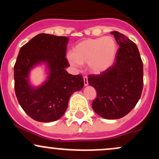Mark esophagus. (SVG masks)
<instances>
[{"label": "esophagus", "mask_w": 159, "mask_h": 159, "mask_svg": "<svg viewBox=\"0 0 159 159\" xmlns=\"http://www.w3.org/2000/svg\"><path fill=\"white\" fill-rule=\"evenodd\" d=\"M84 86L88 85V78H87V76L84 77Z\"/></svg>", "instance_id": "esophagus-1"}]
</instances>
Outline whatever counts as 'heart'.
Returning <instances> with one entry per match:
<instances>
[{
    "label": "heart",
    "instance_id": "heart-1",
    "mask_svg": "<svg viewBox=\"0 0 159 159\" xmlns=\"http://www.w3.org/2000/svg\"><path fill=\"white\" fill-rule=\"evenodd\" d=\"M117 54V45L111 36L81 41L68 56L69 63L75 67L87 63L92 73L99 75L106 72L114 65Z\"/></svg>",
    "mask_w": 159,
    "mask_h": 159
}]
</instances>
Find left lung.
Instances as JSON below:
<instances>
[{
	"instance_id": "left-lung-1",
	"label": "left lung",
	"mask_w": 159,
	"mask_h": 159,
	"mask_svg": "<svg viewBox=\"0 0 159 159\" xmlns=\"http://www.w3.org/2000/svg\"><path fill=\"white\" fill-rule=\"evenodd\" d=\"M119 45L115 63L103 73L88 76L97 96L95 112L107 120L123 117L134 108L143 90V62L136 44L120 32H111Z\"/></svg>"
}]
</instances>
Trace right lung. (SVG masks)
Masks as SVG:
<instances>
[{"instance_id": "1", "label": "right lung", "mask_w": 159, "mask_h": 159, "mask_svg": "<svg viewBox=\"0 0 159 159\" xmlns=\"http://www.w3.org/2000/svg\"><path fill=\"white\" fill-rule=\"evenodd\" d=\"M69 38L39 34L20 48L14 66L15 91L18 101L32 119L43 123L56 121L64 114L72 93L84 87L82 75L69 74L66 58ZM47 66L48 77L34 87L30 83L31 69Z\"/></svg>"}]
</instances>
